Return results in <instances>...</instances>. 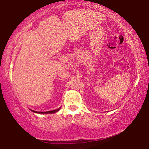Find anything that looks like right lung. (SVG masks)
I'll return each instance as SVG.
<instances>
[{
	"instance_id": "1",
	"label": "right lung",
	"mask_w": 149,
	"mask_h": 149,
	"mask_svg": "<svg viewBox=\"0 0 149 149\" xmlns=\"http://www.w3.org/2000/svg\"><path fill=\"white\" fill-rule=\"evenodd\" d=\"M60 108H58V109L56 110H51V111H48V112H37V111H34V110H32L33 112H35V113H37V114H53V113H55L58 112L60 110Z\"/></svg>"
}]
</instances>
